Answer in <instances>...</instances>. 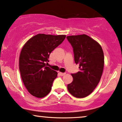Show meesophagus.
Returning <instances> with one entry per match:
<instances>
[{
	"instance_id": "obj_1",
	"label": "esophagus",
	"mask_w": 122,
	"mask_h": 122,
	"mask_svg": "<svg viewBox=\"0 0 122 122\" xmlns=\"http://www.w3.org/2000/svg\"><path fill=\"white\" fill-rule=\"evenodd\" d=\"M59 74L61 75V76H64V75H65L66 74L65 72H59Z\"/></svg>"
}]
</instances>
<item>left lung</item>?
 I'll list each match as a JSON object with an SVG mask.
<instances>
[{"label":"left lung","instance_id":"obj_1","mask_svg":"<svg viewBox=\"0 0 122 122\" xmlns=\"http://www.w3.org/2000/svg\"><path fill=\"white\" fill-rule=\"evenodd\" d=\"M73 49L74 61L79 71L72 74L73 81L67 85L70 93L77 98L90 95L99 83L104 65L101 46L87 35L66 37Z\"/></svg>","mask_w":122,"mask_h":122}]
</instances>
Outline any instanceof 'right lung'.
Returning a JSON list of instances; mask_svg holds the SVG:
<instances>
[{
    "mask_svg": "<svg viewBox=\"0 0 122 122\" xmlns=\"http://www.w3.org/2000/svg\"><path fill=\"white\" fill-rule=\"evenodd\" d=\"M66 35L44 34L35 35L25 44L19 58L21 78L29 93L42 98L50 93L57 72L47 66L52 51L65 39Z\"/></svg>",
    "mask_w": 122,
    "mask_h": 122,
    "instance_id": "right-lung-1",
    "label": "right lung"
}]
</instances>
